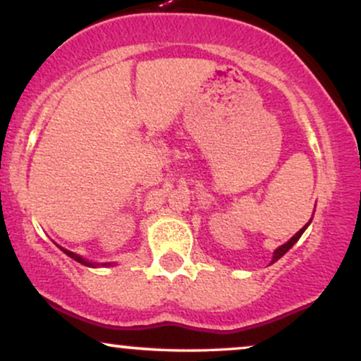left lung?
<instances>
[{"instance_id":"left-lung-1","label":"left lung","mask_w":361,"mask_h":361,"mask_svg":"<svg viewBox=\"0 0 361 361\" xmlns=\"http://www.w3.org/2000/svg\"><path fill=\"white\" fill-rule=\"evenodd\" d=\"M307 226H308V224H307ZM307 226H303V228H302V229H300V231H298V233H296V235H295V236H293V238H291L290 241H288V243L281 245V247H279V248H277V250L274 252V257H272V262H276V260H279V259H281V257H283V255H284V253H286L288 250H290V248L293 247V245H295V243H296V241H298V240H300V236H302V235H303V231H305V229H307Z\"/></svg>"}]
</instances>
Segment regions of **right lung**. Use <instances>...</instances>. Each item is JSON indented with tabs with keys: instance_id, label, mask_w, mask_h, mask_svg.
<instances>
[{
	"instance_id": "1",
	"label": "right lung",
	"mask_w": 361,
	"mask_h": 361,
	"mask_svg": "<svg viewBox=\"0 0 361 361\" xmlns=\"http://www.w3.org/2000/svg\"><path fill=\"white\" fill-rule=\"evenodd\" d=\"M61 250L65 252L66 255H68V257H71V259H73V260H77V262H80V264H84V265H90V267H96V264H90V262H87V260L82 259V257H80V255H77V253H73V252H68V250H65V248H61ZM104 265H106V264H104Z\"/></svg>"
}]
</instances>
